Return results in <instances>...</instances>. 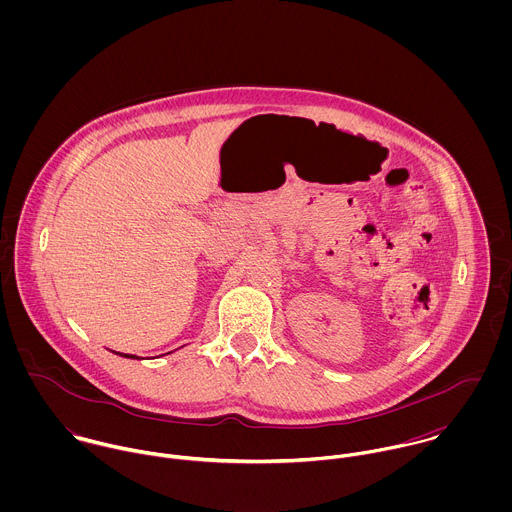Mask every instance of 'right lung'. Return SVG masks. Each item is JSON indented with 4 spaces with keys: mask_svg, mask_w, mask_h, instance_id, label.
<instances>
[{
    "mask_svg": "<svg viewBox=\"0 0 512 512\" xmlns=\"http://www.w3.org/2000/svg\"><path fill=\"white\" fill-rule=\"evenodd\" d=\"M118 355H120V357H126V359H138L136 355H124V353H118Z\"/></svg>",
    "mask_w": 512,
    "mask_h": 512,
    "instance_id": "obj_1",
    "label": "right lung"
}]
</instances>
